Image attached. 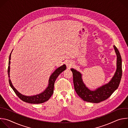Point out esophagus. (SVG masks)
Segmentation results:
<instances>
[{
  "label": "esophagus",
  "mask_w": 128,
  "mask_h": 128,
  "mask_svg": "<svg viewBox=\"0 0 128 128\" xmlns=\"http://www.w3.org/2000/svg\"><path fill=\"white\" fill-rule=\"evenodd\" d=\"M72 62H71V61H67V62H66V66H67V67L68 68L71 67L72 66Z\"/></svg>",
  "instance_id": "esophagus-1"
}]
</instances>
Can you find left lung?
Here are the masks:
<instances>
[{"label":"left lung","mask_w":128,"mask_h":128,"mask_svg":"<svg viewBox=\"0 0 128 128\" xmlns=\"http://www.w3.org/2000/svg\"><path fill=\"white\" fill-rule=\"evenodd\" d=\"M114 46L117 55V69L114 76L108 84L95 90L88 89L82 82L80 73L76 69H71L73 74L74 89L77 94L84 101L95 103L101 102L108 99L118 87L122 76V58L118 49L115 46Z\"/></svg>","instance_id":"obj_1"}]
</instances>
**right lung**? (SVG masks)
Listing matches in <instances>:
<instances>
[{
    "label": "right lung",
    "instance_id": "right-lung-1",
    "mask_svg": "<svg viewBox=\"0 0 128 128\" xmlns=\"http://www.w3.org/2000/svg\"><path fill=\"white\" fill-rule=\"evenodd\" d=\"M10 56H11V53L10 55L9 58V62H8V76L10 78ZM66 68V66L65 65H63L62 66L57 68L55 71L54 72L53 74L50 76V77L49 79V84L48 87L46 88V90L43 92L42 93L33 96H26L24 95H22L19 92H18L17 90L13 86L10 78H9L8 81L9 84L12 88L16 94L18 96L20 99L22 101L32 104H40L46 101H48L52 96L54 93V84L56 80L59 76V75L62 73L64 70H65Z\"/></svg>",
    "mask_w": 128,
    "mask_h": 128
}]
</instances>
